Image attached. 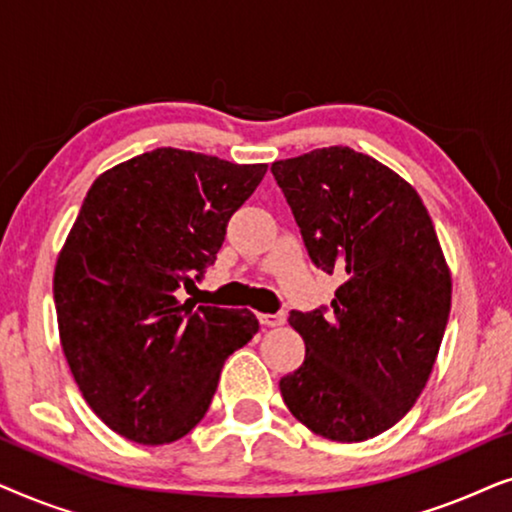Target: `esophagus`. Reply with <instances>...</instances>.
I'll return each mask as SVG.
<instances>
[{
  "label": "esophagus",
  "mask_w": 512,
  "mask_h": 512,
  "mask_svg": "<svg viewBox=\"0 0 512 512\" xmlns=\"http://www.w3.org/2000/svg\"><path fill=\"white\" fill-rule=\"evenodd\" d=\"M258 321H261L263 326H282L284 324V314H258Z\"/></svg>",
  "instance_id": "esophagus-1"
}]
</instances>
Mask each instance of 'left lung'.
<instances>
[{"mask_svg":"<svg viewBox=\"0 0 512 512\" xmlns=\"http://www.w3.org/2000/svg\"><path fill=\"white\" fill-rule=\"evenodd\" d=\"M270 170L314 265L342 277L331 312L289 314L305 361L279 380L286 408L338 443L380 436L422 394L450 317L436 228L408 181L349 146Z\"/></svg>","mask_w":512,"mask_h":512,"instance_id":"left-lung-1","label":"left lung"}]
</instances>
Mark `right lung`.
I'll return each instance as SVG.
<instances>
[{"label":"right lung","mask_w":512,"mask_h":512,"mask_svg":"<svg viewBox=\"0 0 512 512\" xmlns=\"http://www.w3.org/2000/svg\"><path fill=\"white\" fill-rule=\"evenodd\" d=\"M268 165L165 146L102 172L53 275L60 345L83 398L139 445L184 438L205 417L223 361L258 331L249 310L174 291L216 261L226 226Z\"/></svg>","instance_id":"obj_1"}]
</instances>
